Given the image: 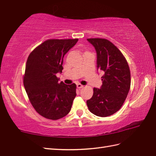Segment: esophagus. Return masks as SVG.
Here are the masks:
<instances>
[{"label": "esophagus", "mask_w": 156, "mask_h": 156, "mask_svg": "<svg viewBox=\"0 0 156 156\" xmlns=\"http://www.w3.org/2000/svg\"><path fill=\"white\" fill-rule=\"evenodd\" d=\"M76 86H77L78 88H82L84 87V86L80 84H76Z\"/></svg>", "instance_id": "34e87169"}]
</instances>
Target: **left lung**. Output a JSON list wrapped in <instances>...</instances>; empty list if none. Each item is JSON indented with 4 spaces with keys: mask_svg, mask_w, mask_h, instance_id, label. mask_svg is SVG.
Segmentation results:
<instances>
[{
    "mask_svg": "<svg viewBox=\"0 0 156 156\" xmlns=\"http://www.w3.org/2000/svg\"><path fill=\"white\" fill-rule=\"evenodd\" d=\"M97 51V69L104 73L100 89L87 101L89 111L105 117L117 112L127 97L131 85V74L127 62L122 53L105 39H87Z\"/></svg>",
    "mask_w": 156,
    "mask_h": 156,
    "instance_id": "obj_1",
    "label": "left lung"
}]
</instances>
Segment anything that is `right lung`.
<instances>
[{
	"label": "right lung",
	"mask_w": 156,
	"mask_h": 156,
	"mask_svg": "<svg viewBox=\"0 0 156 156\" xmlns=\"http://www.w3.org/2000/svg\"><path fill=\"white\" fill-rule=\"evenodd\" d=\"M78 39H49L29 54L23 84L31 103L43 117L57 120L67 115L76 96V85L59 82L65 54Z\"/></svg>",
	"instance_id": "obj_1"
}]
</instances>
